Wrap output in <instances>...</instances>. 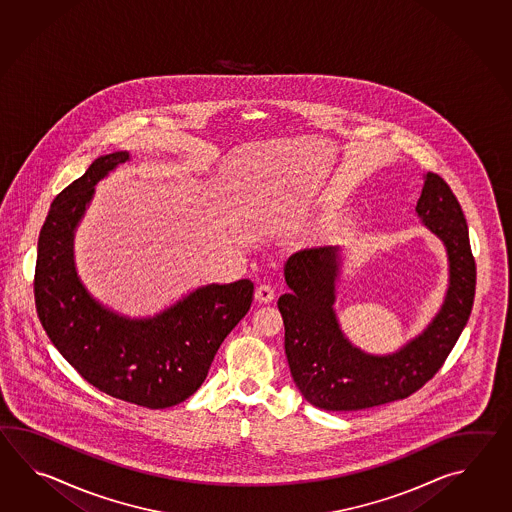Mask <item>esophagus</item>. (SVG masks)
<instances>
[{"mask_svg": "<svg viewBox=\"0 0 512 512\" xmlns=\"http://www.w3.org/2000/svg\"><path fill=\"white\" fill-rule=\"evenodd\" d=\"M254 296H256V300H258L260 304H269V302L274 300V287L269 285V283H260V285L256 287Z\"/></svg>", "mask_w": 512, "mask_h": 512, "instance_id": "obj_1", "label": "esophagus"}]
</instances>
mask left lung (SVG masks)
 <instances>
[{
    "label": "left lung",
    "mask_w": 512,
    "mask_h": 512,
    "mask_svg": "<svg viewBox=\"0 0 512 512\" xmlns=\"http://www.w3.org/2000/svg\"><path fill=\"white\" fill-rule=\"evenodd\" d=\"M415 212L443 241L450 280L434 320L392 355L364 353L340 329L333 309L340 247L304 249L285 263L283 274L291 291L278 300L285 355L294 384L316 408L353 412L410 397L441 370L467 326L476 293V261L467 219L443 177L425 175Z\"/></svg>",
    "instance_id": "left-lung-1"
}]
</instances>
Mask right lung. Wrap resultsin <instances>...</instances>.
Here are the masks:
<instances>
[{
  "label": "right lung",
  "mask_w": 512,
  "mask_h": 512,
  "mask_svg": "<svg viewBox=\"0 0 512 512\" xmlns=\"http://www.w3.org/2000/svg\"><path fill=\"white\" fill-rule=\"evenodd\" d=\"M130 161L115 152L55 197L38 240L34 302L47 337L100 392L150 410L183 403L207 379L221 342L251 309L254 283H210L153 318L98 304L80 282L73 238L95 185Z\"/></svg>",
  "instance_id": "add662e5"
}]
</instances>
